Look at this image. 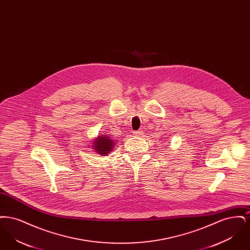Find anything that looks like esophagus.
Returning <instances> with one entry per match:
<instances>
[{"label": "esophagus", "instance_id": "1", "mask_svg": "<svg viewBox=\"0 0 250 250\" xmlns=\"http://www.w3.org/2000/svg\"><path fill=\"white\" fill-rule=\"evenodd\" d=\"M133 135L135 136V137H142L143 135V131H134L133 132Z\"/></svg>", "mask_w": 250, "mask_h": 250}]
</instances>
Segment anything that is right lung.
<instances>
[{
  "label": "right lung",
  "mask_w": 250,
  "mask_h": 250,
  "mask_svg": "<svg viewBox=\"0 0 250 250\" xmlns=\"http://www.w3.org/2000/svg\"><path fill=\"white\" fill-rule=\"evenodd\" d=\"M92 144V147H94L95 153L104 156L113 150L114 144L116 143H114L113 140H111L107 135L103 134L101 136H98Z\"/></svg>",
  "instance_id": "right-lung-1"
}]
</instances>
